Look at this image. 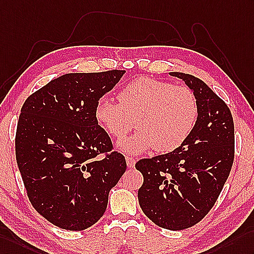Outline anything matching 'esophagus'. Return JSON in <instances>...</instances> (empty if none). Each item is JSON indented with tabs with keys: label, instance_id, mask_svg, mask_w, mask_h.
Here are the masks:
<instances>
[{
	"label": "esophagus",
	"instance_id": "esophagus-1",
	"mask_svg": "<svg viewBox=\"0 0 254 254\" xmlns=\"http://www.w3.org/2000/svg\"><path fill=\"white\" fill-rule=\"evenodd\" d=\"M126 163H127L128 168H133L135 165V159L130 156H126Z\"/></svg>",
	"mask_w": 254,
	"mask_h": 254
}]
</instances>
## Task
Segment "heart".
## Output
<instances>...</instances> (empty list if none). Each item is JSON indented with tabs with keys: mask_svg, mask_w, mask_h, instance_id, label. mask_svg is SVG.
Returning <instances> with one entry per match:
<instances>
[{
	"mask_svg": "<svg viewBox=\"0 0 254 254\" xmlns=\"http://www.w3.org/2000/svg\"><path fill=\"white\" fill-rule=\"evenodd\" d=\"M117 99L120 103L107 97L99 99L95 116L116 139L130 132L135 121L139 130L119 143L121 151L132 155L152 147L159 153L174 152L189 138L198 114L190 88L147 76L127 84Z\"/></svg>",
	"mask_w": 254,
	"mask_h": 254,
	"instance_id": "heart-1",
	"label": "heart"
}]
</instances>
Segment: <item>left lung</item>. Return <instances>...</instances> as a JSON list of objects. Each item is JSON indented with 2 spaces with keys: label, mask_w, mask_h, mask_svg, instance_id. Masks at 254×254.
<instances>
[{
  "label": "left lung",
  "mask_w": 254,
  "mask_h": 254,
  "mask_svg": "<svg viewBox=\"0 0 254 254\" xmlns=\"http://www.w3.org/2000/svg\"><path fill=\"white\" fill-rule=\"evenodd\" d=\"M198 106L195 126L174 152L140 159L143 176L138 190L140 207L156 225L181 231L201 221L223 189L234 162V122L230 109L198 77L181 72Z\"/></svg>",
  "instance_id": "left-lung-1"
}]
</instances>
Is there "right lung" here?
<instances>
[{"instance_id": "obj_1", "label": "right lung", "mask_w": 254, "mask_h": 254, "mask_svg": "<svg viewBox=\"0 0 254 254\" xmlns=\"http://www.w3.org/2000/svg\"><path fill=\"white\" fill-rule=\"evenodd\" d=\"M124 73L64 74L21 108L15 147L24 188L36 211L64 230L83 231L98 222L110 190L126 171L125 157L113 151L95 116L97 101Z\"/></svg>"}]
</instances>
